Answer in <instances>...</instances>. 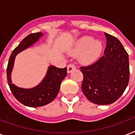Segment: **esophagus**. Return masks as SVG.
I'll return each instance as SVG.
<instances>
[{
    "mask_svg": "<svg viewBox=\"0 0 135 135\" xmlns=\"http://www.w3.org/2000/svg\"><path fill=\"white\" fill-rule=\"evenodd\" d=\"M76 66L73 64H70L69 65L67 66V72L68 73H70V72H71L73 70L76 69Z\"/></svg>",
    "mask_w": 135,
    "mask_h": 135,
    "instance_id": "34e87169",
    "label": "esophagus"
}]
</instances>
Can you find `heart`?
<instances>
[{
	"label": "heart",
	"instance_id": "1",
	"mask_svg": "<svg viewBox=\"0 0 135 135\" xmlns=\"http://www.w3.org/2000/svg\"><path fill=\"white\" fill-rule=\"evenodd\" d=\"M103 45L100 41L96 40L91 36H83L76 41L69 53L76 55L80 53L79 60L85 64H89L98 59L102 52Z\"/></svg>",
	"mask_w": 135,
	"mask_h": 135
}]
</instances>
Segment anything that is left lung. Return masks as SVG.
Masks as SVG:
<instances>
[{
	"label": "left lung",
	"mask_w": 135,
	"mask_h": 135,
	"mask_svg": "<svg viewBox=\"0 0 135 135\" xmlns=\"http://www.w3.org/2000/svg\"><path fill=\"white\" fill-rule=\"evenodd\" d=\"M104 34L107 46L104 55L91 65L80 68L83 74V92L91 102L99 105L115 102L130 79L128 52L117 38Z\"/></svg>",
	"instance_id": "left-lung-1"
}]
</instances>
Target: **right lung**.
I'll list each match as a JSON object with an SVG mask.
<instances>
[{"mask_svg":"<svg viewBox=\"0 0 135 135\" xmlns=\"http://www.w3.org/2000/svg\"><path fill=\"white\" fill-rule=\"evenodd\" d=\"M43 36L41 32L31 33L25 37L12 52L7 67V83L14 97L22 104L29 107H39L50 103L57 97L61 81L66 76V67L64 69L50 66L45 78L37 86L25 89L16 86L12 83L11 73L16 55L31 46Z\"/></svg>","mask_w":135,"mask_h":135,"instance_id":"right-lung-1","label":"right lung"}]
</instances>
